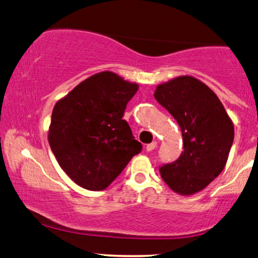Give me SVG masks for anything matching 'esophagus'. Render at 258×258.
Masks as SVG:
<instances>
[{
	"label": "esophagus",
	"mask_w": 258,
	"mask_h": 258,
	"mask_svg": "<svg viewBox=\"0 0 258 258\" xmlns=\"http://www.w3.org/2000/svg\"><path fill=\"white\" fill-rule=\"evenodd\" d=\"M155 147H157V143H155V141H153V143H151V144L147 145V146H146V151H147V152H151V151H153Z\"/></svg>",
	"instance_id": "34e87169"
}]
</instances>
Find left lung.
I'll list each match as a JSON object with an SVG mask.
<instances>
[{
	"label": "left lung",
	"instance_id": "left-lung-1",
	"mask_svg": "<svg viewBox=\"0 0 258 258\" xmlns=\"http://www.w3.org/2000/svg\"><path fill=\"white\" fill-rule=\"evenodd\" d=\"M154 98L175 119L183 139L180 157L159 167L161 177L181 195L202 190L226 166L234 141L229 115L216 94L190 76L159 85Z\"/></svg>",
	"mask_w": 258,
	"mask_h": 258
}]
</instances>
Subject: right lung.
<instances>
[{
  "label": "right lung",
  "instance_id": "right-lung-1",
  "mask_svg": "<svg viewBox=\"0 0 258 258\" xmlns=\"http://www.w3.org/2000/svg\"><path fill=\"white\" fill-rule=\"evenodd\" d=\"M138 91L110 71L93 75L58 100L49 144L61 169L78 186L103 190L122 172L143 145L122 119Z\"/></svg>",
  "mask_w": 258,
  "mask_h": 258
}]
</instances>
